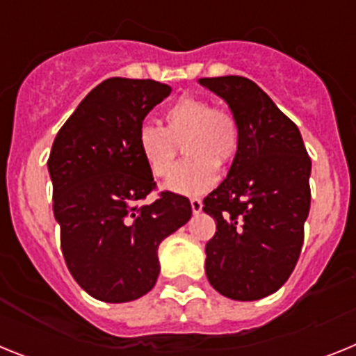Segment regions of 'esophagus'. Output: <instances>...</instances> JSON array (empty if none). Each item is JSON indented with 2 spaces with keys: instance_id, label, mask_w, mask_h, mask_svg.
<instances>
[{
  "instance_id": "1",
  "label": "esophagus",
  "mask_w": 356,
  "mask_h": 356,
  "mask_svg": "<svg viewBox=\"0 0 356 356\" xmlns=\"http://www.w3.org/2000/svg\"><path fill=\"white\" fill-rule=\"evenodd\" d=\"M191 207H193L194 213H200L201 209H203V203H201L200 197H193V200H191Z\"/></svg>"
}]
</instances>
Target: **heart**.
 <instances>
[{
  "label": "heart",
  "instance_id": "b5f03b06",
  "mask_svg": "<svg viewBox=\"0 0 356 356\" xmlns=\"http://www.w3.org/2000/svg\"><path fill=\"white\" fill-rule=\"evenodd\" d=\"M241 124L232 112L212 108L207 99L178 97L163 112V128L144 122L137 134L140 156L156 178L172 171L178 151L185 159L165 187L172 193L196 196L217 181V165H226L241 149Z\"/></svg>",
  "mask_w": 356,
  "mask_h": 356
}]
</instances>
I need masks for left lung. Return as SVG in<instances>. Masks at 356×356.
<instances>
[{
    "mask_svg": "<svg viewBox=\"0 0 356 356\" xmlns=\"http://www.w3.org/2000/svg\"><path fill=\"white\" fill-rule=\"evenodd\" d=\"M200 83L228 103L242 137L228 176L203 200L217 229L205 248L207 278L229 300H260L287 282L300 259L312 162L298 127L254 81Z\"/></svg>",
    "mask_w": 356,
    "mask_h": 356,
    "instance_id": "8db88e82",
    "label": "left lung"
}]
</instances>
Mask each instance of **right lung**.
I'll return each instance as SVG.
<instances>
[{
	"instance_id": "right-lung-1",
	"label": "right lung",
	"mask_w": 356,
	"mask_h": 356,
	"mask_svg": "<svg viewBox=\"0 0 356 356\" xmlns=\"http://www.w3.org/2000/svg\"><path fill=\"white\" fill-rule=\"evenodd\" d=\"M171 94L155 80L108 78L94 87L56 134L48 160L53 213L69 273L87 294L127 303L155 287L159 244L193 216L191 201L155 188L137 134Z\"/></svg>"
}]
</instances>
